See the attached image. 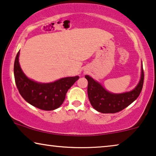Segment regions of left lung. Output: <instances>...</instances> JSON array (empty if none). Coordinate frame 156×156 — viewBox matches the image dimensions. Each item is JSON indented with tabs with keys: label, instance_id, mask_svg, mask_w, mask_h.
I'll list each match as a JSON object with an SVG mask.
<instances>
[{
	"label": "left lung",
	"instance_id": "obj_1",
	"mask_svg": "<svg viewBox=\"0 0 156 156\" xmlns=\"http://www.w3.org/2000/svg\"><path fill=\"white\" fill-rule=\"evenodd\" d=\"M88 81L87 93L93 108L103 114H114L124 109L139 96L144 85V74L143 65L139 82L133 90L121 94H114L106 90L99 82L89 75H85Z\"/></svg>",
	"mask_w": 156,
	"mask_h": 156
}]
</instances>
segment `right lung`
<instances>
[{
	"label": "right lung",
	"instance_id": "right-lung-1",
	"mask_svg": "<svg viewBox=\"0 0 156 156\" xmlns=\"http://www.w3.org/2000/svg\"><path fill=\"white\" fill-rule=\"evenodd\" d=\"M20 51L14 62V76L19 93L33 106L51 111L59 108L65 99L68 89L80 78L79 76L59 79L54 82L40 83L30 80L24 74L19 63Z\"/></svg>",
	"mask_w": 156,
	"mask_h": 156
}]
</instances>
